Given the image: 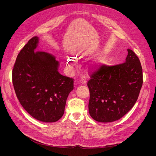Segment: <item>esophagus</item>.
Listing matches in <instances>:
<instances>
[{"mask_svg": "<svg viewBox=\"0 0 156 156\" xmlns=\"http://www.w3.org/2000/svg\"><path fill=\"white\" fill-rule=\"evenodd\" d=\"M86 78L85 76H83L81 80H80V82L83 84H85L86 83Z\"/></svg>", "mask_w": 156, "mask_h": 156, "instance_id": "34e87169", "label": "esophagus"}]
</instances>
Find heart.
<instances>
[{
    "mask_svg": "<svg viewBox=\"0 0 156 156\" xmlns=\"http://www.w3.org/2000/svg\"><path fill=\"white\" fill-rule=\"evenodd\" d=\"M99 63H101V60H99ZM66 63H67V65L70 66H74L75 65V60L72 58H69L67 59V60H66Z\"/></svg>",
    "mask_w": 156,
    "mask_h": 156,
    "instance_id": "obj_1",
    "label": "heart"
}]
</instances>
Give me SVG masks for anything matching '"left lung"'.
I'll list each match as a JSON object with an SVG mask.
<instances>
[{
    "label": "left lung",
    "instance_id": "8db88e82",
    "mask_svg": "<svg viewBox=\"0 0 156 156\" xmlns=\"http://www.w3.org/2000/svg\"><path fill=\"white\" fill-rule=\"evenodd\" d=\"M125 62L113 66L102 65L90 75L87 82L90 98L89 113L97 122L119 120L136 103L143 85L139 58L128 49Z\"/></svg>",
    "mask_w": 156,
    "mask_h": 156
}]
</instances>
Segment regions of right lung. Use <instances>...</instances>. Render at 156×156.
<instances>
[{"label":"right lung","instance_id":"add662e5","mask_svg":"<svg viewBox=\"0 0 156 156\" xmlns=\"http://www.w3.org/2000/svg\"><path fill=\"white\" fill-rule=\"evenodd\" d=\"M38 41V37H32L19 52L12 82L18 99L30 115L41 122H55L64 114L73 79L59 73V63L53 55L35 51Z\"/></svg>","mask_w":156,"mask_h":156}]
</instances>
